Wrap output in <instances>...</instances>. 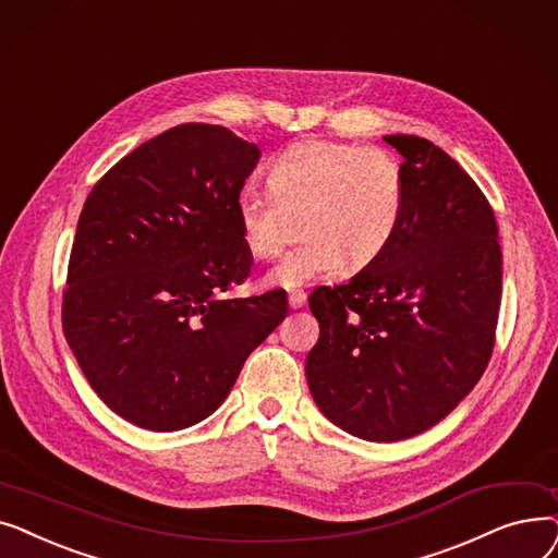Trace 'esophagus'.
<instances>
[{
  "instance_id": "34e87169",
  "label": "esophagus",
  "mask_w": 558,
  "mask_h": 558,
  "mask_svg": "<svg viewBox=\"0 0 558 558\" xmlns=\"http://www.w3.org/2000/svg\"><path fill=\"white\" fill-rule=\"evenodd\" d=\"M288 304L290 308H302L306 304V293H302V290H298V293L288 295Z\"/></svg>"
}]
</instances>
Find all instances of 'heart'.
<instances>
[{
	"label": "heart",
	"mask_w": 558,
	"mask_h": 558,
	"mask_svg": "<svg viewBox=\"0 0 558 558\" xmlns=\"http://www.w3.org/2000/svg\"><path fill=\"white\" fill-rule=\"evenodd\" d=\"M407 206L402 166L384 147L306 141L279 154L268 168V193L243 191L235 222L254 258H275L304 243L270 270L268 283L295 290L373 265L395 241Z\"/></svg>",
	"instance_id": "heart-1"
}]
</instances>
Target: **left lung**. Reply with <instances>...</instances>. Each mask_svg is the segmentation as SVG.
Wrapping results in <instances>:
<instances>
[{
    "mask_svg": "<svg viewBox=\"0 0 558 558\" xmlns=\"http://www.w3.org/2000/svg\"><path fill=\"white\" fill-rule=\"evenodd\" d=\"M384 141L404 156V218L350 283L311 293L320 338L306 381L340 429L395 442L434 427L484 375L501 250L493 206L454 158L417 136Z\"/></svg>",
    "mask_w": 558,
    "mask_h": 558,
    "instance_id": "8db88e82",
    "label": "left lung"
}]
</instances>
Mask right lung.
Segmentation results:
<instances>
[{
	"label": "right lung",
	"mask_w": 558,
	"mask_h": 558,
	"mask_svg": "<svg viewBox=\"0 0 558 558\" xmlns=\"http://www.w3.org/2000/svg\"><path fill=\"white\" fill-rule=\"evenodd\" d=\"M258 147L185 122L106 172L86 197L63 288V331L101 402L149 432L214 413L286 317L281 290L222 300L250 277L235 199Z\"/></svg>",
	"instance_id": "1"
}]
</instances>
